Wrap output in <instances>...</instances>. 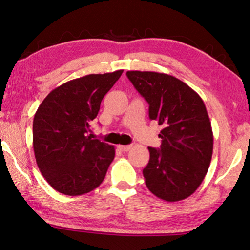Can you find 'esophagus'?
<instances>
[{"label": "esophagus", "mask_w": 250, "mask_h": 250, "mask_svg": "<svg viewBox=\"0 0 250 250\" xmlns=\"http://www.w3.org/2000/svg\"><path fill=\"white\" fill-rule=\"evenodd\" d=\"M118 149L122 152H128L131 149V146H118Z\"/></svg>", "instance_id": "34e87169"}]
</instances>
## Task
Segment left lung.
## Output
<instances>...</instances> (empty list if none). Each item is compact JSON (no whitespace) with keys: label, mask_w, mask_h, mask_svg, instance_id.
<instances>
[{"label":"left lung","mask_w":250,"mask_h":250,"mask_svg":"<svg viewBox=\"0 0 250 250\" xmlns=\"http://www.w3.org/2000/svg\"><path fill=\"white\" fill-rule=\"evenodd\" d=\"M135 89L149 104V117L163 125L160 149L147 147L150 160L143 168L146 185L155 196L177 202L196 191L213 154L208 113L197 92L167 74L126 71Z\"/></svg>","instance_id":"8db88e82"}]
</instances>
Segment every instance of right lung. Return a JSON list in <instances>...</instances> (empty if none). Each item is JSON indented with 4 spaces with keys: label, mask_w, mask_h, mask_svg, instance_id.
<instances>
[{
    "label": "right lung",
    "mask_w": 250,
    "mask_h": 250,
    "mask_svg": "<svg viewBox=\"0 0 250 250\" xmlns=\"http://www.w3.org/2000/svg\"><path fill=\"white\" fill-rule=\"evenodd\" d=\"M124 70L91 74L55 88L40 104L33 121L37 167L57 192L77 196L103 183L115 159V146L91 139L90 122L101 100Z\"/></svg>",
    "instance_id": "1"
}]
</instances>
